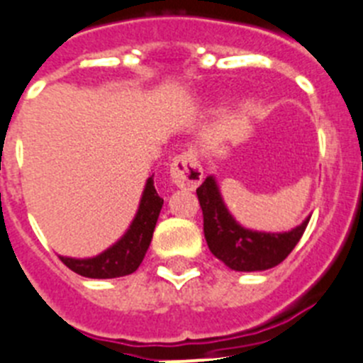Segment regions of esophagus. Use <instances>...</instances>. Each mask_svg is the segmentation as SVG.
I'll list each match as a JSON object with an SVG mask.
<instances>
[{"instance_id": "34e87169", "label": "esophagus", "mask_w": 363, "mask_h": 363, "mask_svg": "<svg viewBox=\"0 0 363 363\" xmlns=\"http://www.w3.org/2000/svg\"><path fill=\"white\" fill-rule=\"evenodd\" d=\"M201 178H203V171H201L196 154L192 150H184L172 160L171 179L176 187L194 191L201 184Z\"/></svg>"}]
</instances>
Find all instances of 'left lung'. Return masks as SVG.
Returning a JSON list of instances; mask_svg holds the SVG:
<instances>
[{
	"label": "left lung",
	"instance_id": "left-lung-1",
	"mask_svg": "<svg viewBox=\"0 0 363 363\" xmlns=\"http://www.w3.org/2000/svg\"><path fill=\"white\" fill-rule=\"evenodd\" d=\"M203 213V234L211 252L234 271H265L281 264L291 255L309 218L289 233H255L240 227L230 216L213 176L196 189Z\"/></svg>",
	"mask_w": 363,
	"mask_h": 363
}]
</instances>
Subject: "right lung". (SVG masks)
<instances>
[{"label":"right lung","mask_w":363,"mask_h":363,"mask_svg":"<svg viewBox=\"0 0 363 363\" xmlns=\"http://www.w3.org/2000/svg\"><path fill=\"white\" fill-rule=\"evenodd\" d=\"M162 205L163 198H160L154 189V179L149 178L133 225L116 245H112L96 258L74 259L63 256L60 258L70 271L78 272L85 278H120L133 274L145 258Z\"/></svg>","instance_id":"right-lung-1"}]
</instances>
